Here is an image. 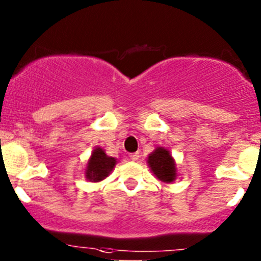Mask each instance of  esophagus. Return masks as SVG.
Segmentation results:
<instances>
[{"instance_id": "esophagus-1", "label": "esophagus", "mask_w": 261, "mask_h": 261, "mask_svg": "<svg viewBox=\"0 0 261 261\" xmlns=\"http://www.w3.org/2000/svg\"><path fill=\"white\" fill-rule=\"evenodd\" d=\"M139 158H140V154H139V152H133V154H130V159L133 160V162H138Z\"/></svg>"}]
</instances>
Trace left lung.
Instances as JSON below:
<instances>
[{
	"label": "left lung",
	"mask_w": 261,
	"mask_h": 261,
	"mask_svg": "<svg viewBox=\"0 0 261 261\" xmlns=\"http://www.w3.org/2000/svg\"><path fill=\"white\" fill-rule=\"evenodd\" d=\"M152 174L163 183H173L177 179V164L170 151L163 146L155 147L146 159Z\"/></svg>",
	"instance_id": "8db88e82"
}]
</instances>
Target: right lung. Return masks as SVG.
<instances>
[{"mask_svg":"<svg viewBox=\"0 0 261 261\" xmlns=\"http://www.w3.org/2000/svg\"><path fill=\"white\" fill-rule=\"evenodd\" d=\"M117 159L109 156L102 147L96 146L87 162V167L84 169V177L92 183H98L109 177L114 170Z\"/></svg>","mask_w":261,"mask_h":261,"instance_id":"1","label":"right lung"}]
</instances>
